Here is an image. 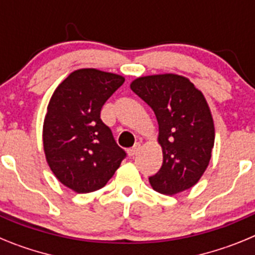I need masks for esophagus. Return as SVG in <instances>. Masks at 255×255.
Wrapping results in <instances>:
<instances>
[{"label": "esophagus", "mask_w": 255, "mask_h": 255, "mask_svg": "<svg viewBox=\"0 0 255 255\" xmlns=\"http://www.w3.org/2000/svg\"><path fill=\"white\" fill-rule=\"evenodd\" d=\"M139 149H140V144L136 143L134 147H131L129 150H128V154H129L130 157H134V155L139 152Z\"/></svg>", "instance_id": "34e87169"}]
</instances>
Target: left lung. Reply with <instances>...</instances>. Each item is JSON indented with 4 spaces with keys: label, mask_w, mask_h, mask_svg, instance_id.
<instances>
[{
    "label": "left lung",
    "mask_w": 255,
    "mask_h": 255,
    "mask_svg": "<svg viewBox=\"0 0 255 255\" xmlns=\"http://www.w3.org/2000/svg\"><path fill=\"white\" fill-rule=\"evenodd\" d=\"M154 112L163 163L149 177L153 189L176 194L195 185L206 171L215 144V126L202 92L175 74L143 76L130 85Z\"/></svg>",
    "instance_id": "1"
}]
</instances>
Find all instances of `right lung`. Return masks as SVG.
Instances as JSON below:
<instances>
[{
    "mask_svg": "<svg viewBox=\"0 0 255 255\" xmlns=\"http://www.w3.org/2000/svg\"><path fill=\"white\" fill-rule=\"evenodd\" d=\"M125 82L96 69L76 70L52 96L43 125V147L52 172L78 193L103 188L126 157L101 120L106 101Z\"/></svg>",
    "mask_w": 255,
    "mask_h": 255,
    "instance_id": "1",
    "label": "right lung"
}]
</instances>
